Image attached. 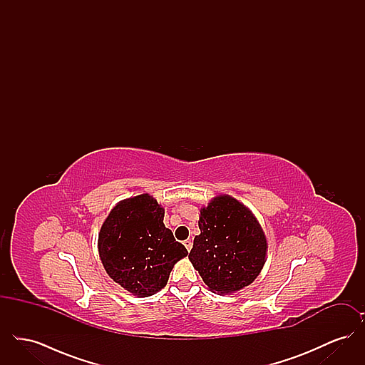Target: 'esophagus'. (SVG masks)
<instances>
[{
    "instance_id": "esophagus-1",
    "label": "esophagus",
    "mask_w": 365,
    "mask_h": 365,
    "mask_svg": "<svg viewBox=\"0 0 365 365\" xmlns=\"http://www.w3.org/2000/svg\"><path fill=\"white\" fill-rule=\"evenodd\" d=\"M183 245H185V247L187 249V252H190L191 247H192V242H191L190 240H186V241L183 242Z\"/></svg>"
}]
</instances>
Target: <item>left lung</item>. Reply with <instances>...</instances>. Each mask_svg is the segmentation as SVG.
<instances>
[{"label": "left lung", "mask_w": 365, "mask_h": 365, "mask_svg": "<svg viewBox=\"0 0 365 365\" xmlns=\"http://www.w3.org/2000/svg\"><path fill=\"white\" fill-rule=\"evenodd\" d=\"M189 260L209 290L231 294L255 282L267 261L268 242L253 212L231 195L219 194L200 209Z\"/></svg>", "instance_id": "left-lung-1"}]
</instances>
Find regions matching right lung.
Wrapping results in <instances>:
<instances>
[{"mask_svg": "<svg viewBox=\"0 0 365 365\" xmlns=\"http://www.w3.org/2000/svg\"><path fill=\"white\" fill-rule=\"evenodd\" d=\"M164 212L156 198L143 192L118 202L98 232L106 274L140 298L165 287L175 264L189 255L164 226Z\"/></svg>", "mask_w": 365, "mask_h": 365, "instance_id": "obj_1", "label": "right lung"}]
</instances>
